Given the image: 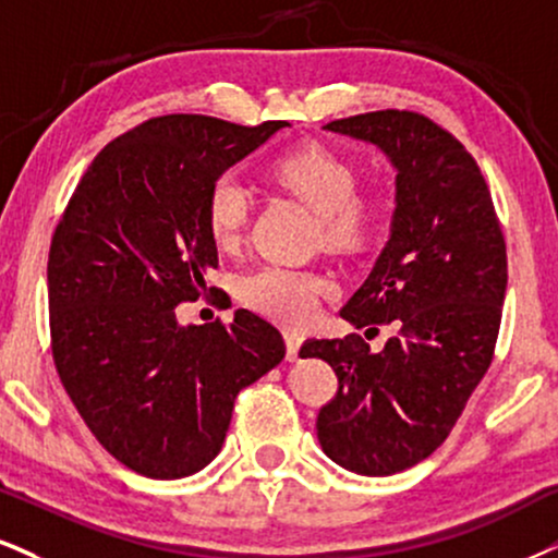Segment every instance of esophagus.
Segmentation results:
<instances>
[{
	"mask_svg": "<svg viewBox=\"0 0 558 558\" xmlns=\"http://www.w3.org/2000/svg\"><path fill=\"white\" fill-rule=\"evenodd\" d=\"M284 343H287V360H298L302 343H305V336L298 331H284Z\"/></svg>",
	"mask_w": 558,
	"mask_h": 558,
	"instance_id": "obj_1",
	"label": "esophagus"
}]
</instances>
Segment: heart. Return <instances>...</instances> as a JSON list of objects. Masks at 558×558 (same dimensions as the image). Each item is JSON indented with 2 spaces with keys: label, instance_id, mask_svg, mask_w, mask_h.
Returning a JSON list of instances; mask_svg holds the SVG:
<instances>
[{
  "label": "heart",
  "instance_id": "1",
  "mask_svg": "<svg viewBox=\"0 0 558 558\" xmlns=\"http://www.w3.org/2000/svg\"><path fill=\"white\" fill-rule=\"evenodd\" d=\"M274 181L318 215L323 243L331 247L360 245L375 225V206L360 198L354 165L323 144H305L281 155L271 168ZM206 230L219 251H232L245 235L251 198L235 175H222L206 194ZM331 290L318 271L284 264H266L240 279V298L268 318L300 326L311 320L318 300Z\"/></svg>",
  "mask_w": 558,
  "mask_h": 558
}]
</instances>
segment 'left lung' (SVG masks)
I'll list each match as a JSON object with an SVG mask.
<instances>
[{"instance_id":"8db88e82","label":"left lung","mask_w":558,"mask_h":558,"mask_svg":"<svg viewBox=\"0 0 558 558\" xmlns=\"http://www.w3.org/2000/svg\"><path fill=\"white\" fill-rule=\"evenodd\" d=\"M323 129L375 144L396 170L390 238L341 318L377 333L307 339L300 356L333 367L339 390L315 429L333 463L360 476H393L445 442L497 343L507 247L478 165L426 116L375 111Z\"/></svg>"}]
</instances>
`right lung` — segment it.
<instances>
[{
  "instance_id": "add662e5",
  "label": "right lung",
  "mask_w": 558,
  "mask_h": 558,
  "mask_svg": "<svg viewBox=\"0 0 558 558\" xmlns=\"http://www.w3.org/2000/svg\"><path fill=\"white\" fill-rule=\"evenodd\" d=\"M290 126L160 116L100 149L48 253L59 377L98 442L147 478H183L222 450L235 398L284 360L256 313L181 326L206 292L217 245L206 194L227 168ZM215 290V287H211Z\"/></svg>"
}]
</instances>
